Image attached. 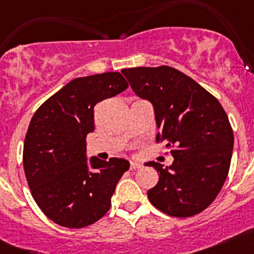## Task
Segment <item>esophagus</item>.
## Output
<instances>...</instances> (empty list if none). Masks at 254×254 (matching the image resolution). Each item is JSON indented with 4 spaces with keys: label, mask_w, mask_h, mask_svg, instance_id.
<instances>
[{
    "label": "esophagus",
    "mask_w": 254,
    "mask_h": 254,
    "mask_svg": "<svg viewBox=\"0 0 254 254\" xmlns=\"http://www.w3.org/2000/svg\"><path fill=\"white\" fill-rule=\"evenodd\" d=\"M142 167V164L138 163V161H131V164H129V168L131 169H138V168Z\"/></svg>",
    "instance_id": "obj_1"
}]
</instances>
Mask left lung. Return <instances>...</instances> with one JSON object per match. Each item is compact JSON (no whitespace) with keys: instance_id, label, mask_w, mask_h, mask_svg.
<instances>
[{"instance_id":"left-lung-1","label":"left lung","mask_w":254,"mask_h":254,"mask_svg":"<svg viewBox=\"0 0 254 254\" xmlns=\"http://www.w3.org/2000/svg\"><path fill=\"white\" fill-rule=\"evenodd\" d=\"M132 90L154 107L156 141L172 147V165L150 161L159 174L150 202L170 216L188 217L210 206L223 188L234 134L224 108L193 78L169 66L122 69Z\"/></svg>"}]
</instances>
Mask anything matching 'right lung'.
<instances>
[{"instance_id": "add662e5", "label": "right lung", "mask_w": 254, "mask_h": 254, "mask_svg": "<svg viewBox=\"0 0 254 254\" xmlns=\"http://www.w3.org/2000/svg\"><path fill=\"white\" fill-rule=\"evenodd\" d=\"M128 86L120 72L73 78L34 113L24 141L22 163L33 198L48 219L84 228L102 219L129 161L87 159L96 103Z\"/></svg>"}]
</instances>
